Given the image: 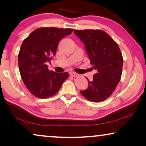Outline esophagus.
Listing matches in <instances>:
<instances>
[{
  "instance_id": "1",
  "label": "esophagus",
  "mask_w": 146,
  "mask_h": 146,
  "mask_svg": "<svg viewBox=\"0 0 146 146\" xmlns=\"http://www.w3.org/2000/svg\"><path fill=\"white\" fill-rule=\"evenodd\" d=\"M70 74L72 77H77L78 76V74H76V72H70Z\"/></svg>"
}]
</instances>
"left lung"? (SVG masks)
<instances>
[{"label":"left lung","mask_w":146,"mask_h":146,"mask_svg":"<svg viewBox=\"0 0 146 146\" xmlns=\"http://www.w3.org/2000/svg\"><path fill=\"white\" fill-rule=\"evenodd\" d=\"M74 33L85 44L90 64L97 70L88 88L80 91L88 100H105L116 88L121 76L123 57L117 44L101 30H74Z\"/></svg>","instance_id":"left-lung-1"}]
</instances>
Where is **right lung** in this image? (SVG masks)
Segmentation results:
<instances>
[{
	"mask_svg": "<svg viewBox=\"0 0 146 146\" xmlns=\"http://www.w3.org/2000/svg\"><path fill=\"white\" fill-rule=\"evenodd\" d=\"M72 29L41 27L24 40L18 55L22 80L30 92L40 98H47L59 91L69 76L48 69L56 52L60 40L72 33Z\"/></svg>",
	"mask_w": 146,
	"mask_h": 146,
	"instance_id": "add662e5",
	"label": "right lung"
}]
</instances>
